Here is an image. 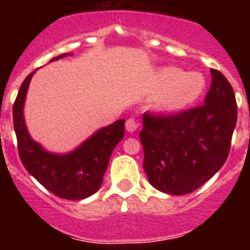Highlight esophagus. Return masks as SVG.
<instances>
[{
    "label": "esophagus",
    "mask_w": 250,
    "mask_h": 250,
    "mask_svg": "<svg viewBox=\"0 0 250 250\" xmlns=\"http://www.w3.org/2000/svg\"><path fill=\"white\" fill-rule=\"evenodd\" d=\"M125 127H126V130L129 132H134L139 127V124L134 119H127L126 124H125Z\"/></svg>",
    "instance_id": "34e87169"
}]
</instances>
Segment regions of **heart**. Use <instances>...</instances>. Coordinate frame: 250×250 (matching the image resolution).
Here are the masks:
<instances>
[{"label": "heart", "mask_w": 250, "mask_h": 250, "mask_svg": "<svg viewBox=\"0 0 250 250\" xmlns=\"http://www.w3.org/2000/svg\"><path fill=\"white\" fill-rule=\"evenodd\" d=\"M156 83L163 94L159 107L173 111L182 109L199 98L204 91L205 80L199 72H184L180 68L165 67L156 75Z\"/></svg>", "instance_id": "1"}]
</instances>
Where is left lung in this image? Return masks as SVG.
I'll return each mask as SVG.
<instances>
[{
  "label": "left lung",
  "mask_w": 250,
  "mask_h": 250,
  "mask_svg": "<svg viewBox=\"0 0 250 250\" xmlns=\"http://www.w3.org/2000/svg\"><path fill=\"white\" fill-rule=\"evenodd\" d=\"M204 104L161 116L145 112L140 141L149 183L163 193H193L223 167L237 124V101L224 75L211 68Z\"/></svg>",
  "instance_id": "obj_1"
}]
</instances>
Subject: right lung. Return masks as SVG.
Returning <instances> with one entry per match:
<instances>
[{"instance_id":"obj_1","label":"right lung","mask_w":250,"mask_h":250,"mask_svg":"<svg viewBox=\"0 0 250 250\" xmlns=\"http://www.w3.org/2000/svg\"><path fill=\"white\" fill-rule=\"evenodd\" d=\"M62 54L51 61L68 56ZM35 71L22 83L13 104V129L22 164L40 184L59 198L80 200L100 189L112 150L124 138L125 120L101 127L76 149L65 154L50 152L31 138L23 116L28 85Z\"/></svg>"}]
</instances>
